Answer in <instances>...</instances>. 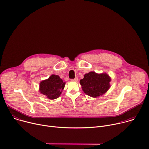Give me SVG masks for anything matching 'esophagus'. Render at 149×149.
Returning a JSON list of instances; mask_svg holds the SVG:
<instances>
[{
  "mask_svg": "<svg viewBox=\"0 0 149 149\" xmlns=\"http://www.w3.org/2000/svg\"><path fill=\"white\" fill-rule=\"evenodd\" d=\"M72 81H74V82H77L78 81V78H77V77H76V78H75L74 79H71Z\"/></svg>",
  "mask_w": 149,
  "mask_h": 149,
  "instance_id": "34e87169",
  "label": "esophagus"
}]
</instances>
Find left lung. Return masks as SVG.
<instances>
[{
    "mask_svg": "<svg viewBox=\"0 0 149 149\" xmlns=\"http://www.w3.org/2000/svg\"><path fill=\"white\" fill-rule=\"evenodd\" d=\"M111 77L107 73L97 74L91 71L84 75L79 82L85 94L97 98L107 92L111 87Z\"/></svg>",
    "mask_w": 149,
    "mask_h": 149,
    "instance_id": "obj_1",
    "label": "left lung"
}]
</instances>
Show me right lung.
<instances>
[{
  "label": "right lung",
  "instance_id": "obj_1",
  "mask_svg": "<svg viewBox=\"0 0 149 149\" xmlns=\"http://www.w3.org/2000/svg\"><path fill=\"white\" fill-rule=\"evenodd\" d=\"M65 83L59 75L52 74L48 79L40 81L39 91L48 99L54 100L61 94Z\"/></svg>",
  "mask_w": 149,
  "mask_h": 149
}]
</instances>
